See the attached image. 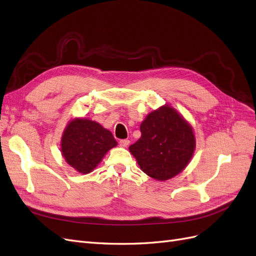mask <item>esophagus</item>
Returning a JSON list of instances; mask_svg holds the SVG:
<instances>
[{
    "instance_id": "esophagus-1",
    "label": "esophagus",
    "mask_w": 256,
    "mask_h": 256,
    "mask_svg": "<svg viewBox=\"0 0 256 256\" xmlns=\"http://www.w3.org/2000/svg\"><path fill=\"white\" fill-rule=\"evenodd\" d=\"M128 144H130V140H128V139H122L119 142V146L121 148H126Z\"/></svg>"
}]
</instances>
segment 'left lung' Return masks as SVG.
Wrapping results in <instances>:
<instances>
[{"label": "left lung", "mask_w": 256, "mask_h": 256, "mask_svg": "<svg viewBox=\"0 0 256 256\" xmlns=\"http://www.w3.org/2000/svg\"><path fill=\"white\" fill-rule=\"evenodd\" d=\"M140 132L142 137L128 150L150 178L170 180L192 160L196 150L194 128L172 106L164 104L148 114Z\"/></svg>", "instance_id": "left-lung-1"}]
</instances>
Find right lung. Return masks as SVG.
<instances>
[{"instance_id": "add662e5", "label": "right lung", "mask_w": 256, "mask_h": 256, "mask_svg": "<svg viewBox=\"0 0 256 256\" xmlns=\"http://www.w3.org/2000/svg\"><path fill=\"white\" fill-rule=\"evenodd\" d=\"M118 144L112 132L88 118H74L66 126L60 140L64 160L74 170L87 174Z\"/></svg>"}]
</instances>
